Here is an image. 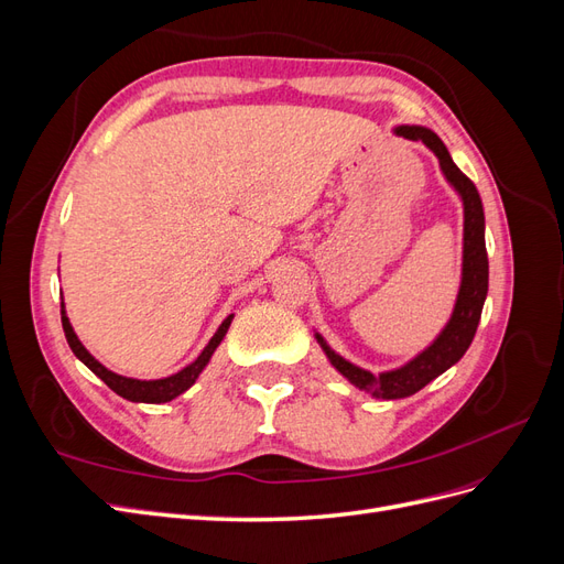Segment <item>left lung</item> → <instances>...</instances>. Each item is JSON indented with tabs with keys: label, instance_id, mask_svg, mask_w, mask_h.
<instances>
[{
	"label": "left lung",
	"instance_id": "obj_1",
	"mask_svg": "<svg viewBox=\"0 0 564 564\" xmlns=\"http://www.w3.org/2000/svg\"><path fill=\"white\" fill-rule=\"evenodd\" d=\"M392 133L404 135L409 141H421L429 148L440 162L442 176L447 178V183L454 187V193L460 197V204H464V259H460V284L452 317L447 319V324L442 327V332L435 336L429 348H423L419 355L412 357V360L398 369L371 373L348 362L346 357H340L327 340L315 332L317 344L324 350V355H327L332 367L338 373H344L352 386L379 400H402L414 395V392H419L423 386H429L433 379L440 377V373H445L452 365H456L460 357H464V352L473 344L477 324H480L489 286L485 209L480 195H477V187L454 164L447 145L440 141V135L435 131L419 124H400L392 129Z\"/></svg>",
	"mask_w": 564,
	"mask_h": 564
}]
</instances>
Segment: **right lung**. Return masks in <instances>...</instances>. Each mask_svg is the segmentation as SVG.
Instances as JSON below:
<instances>
[{
	"label": "right lung",
	"mask_w": 564,
	"mask_h": 564,
	"mask_svg": "<svg viewBox=\"0 0 564 564\" xmlns=\"http://www.w3.org/2000/svg\"><path fill=\"white\" fill-rule=\"evenodd\" d=\"M232 313L220 322V327L216 329V334L209 338V344L204 346V350L197 355V360L191 362L187 367H183L181 371L172 373V377H164V379H152V381H141V379H129V377H122V373H115L110 371L108 367L100 365L96 357L82 346V340L77 338L75 329L70 319H67V313H65V303H61V322H63V332H65V338H67V346H70V350L75 352V357L79 362L87 365L96 377L104 381L110 390H115L119 398H124L129 402H148V404H160V402H169L178 398L181 392H185L187 388H191L197 379L199 373L204 371V367L209 365L214 350L220 346V340H224V336L228 334V327L232 322Z\"/></svg>",
	"instance_id": "obj_1"
}]
</instances>
